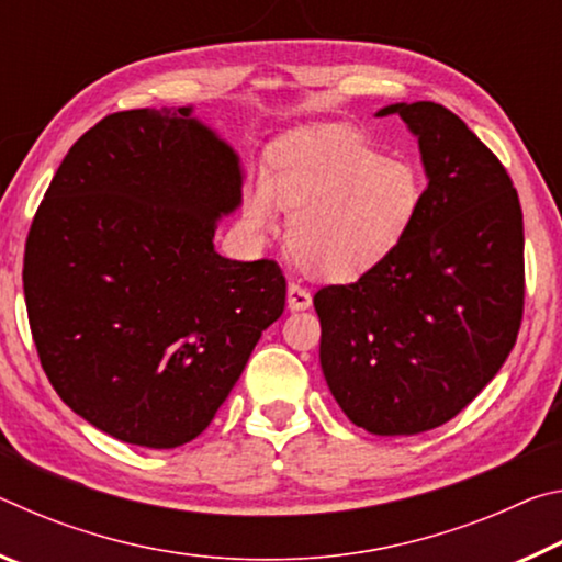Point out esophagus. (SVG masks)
<instances>
[{
  "instance_id": "esophagus-1",
  "label": "esophagus",
  "mask_w": 562,
  "mask_h": 562,
  "mask_svg": "<svg viewBox=\"0 0 562 562\" xmlns=\"http://www.w3.org/2000/svg\"><path fill=\"white\" fill-rule=\"evenodd\" d=\"M310 304H312V294L304 288H300V284L290 282L288 284V307L292 312H302V310H307Z\"/></svg>"
}]
</instances>
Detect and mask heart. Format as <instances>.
<instances>
[{
    "label": "heart",
    "instance_id": "heart-1",
    "mask_svg": "<svg viewBox=\"0 0 562 562\" xmlns=\"http://www.w3.org/2000/svg\"><path fill=\"white\" fill-rule=\"evenodd\" d=\"M424 205L416 170L339 128L302 131L270 150L243 203L245 231L265 240L292 211L294 262L325 280H355L398 250Z\"/></svg>",
    "mask_w": 562,
    "mask_h": 562
}]
</instances>
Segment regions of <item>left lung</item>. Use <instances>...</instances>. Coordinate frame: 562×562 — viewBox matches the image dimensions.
<instances>
[{
	"instance_id": "8db88e82",
	"label": "left lung",
	"mask_w": 562,
	"mask_h": 562,
	"mask_svg": "<svg viewBox=\"0 0 562 562\" xmlns=\"http://www.w3.org/2000/svg\"><path fill=\"white\" fill-rule=\"evenodd\" d=\"M382 116L416 138L424 205L392 258L315 294L319 364L351 424L414 436L469 406L516 345L522 213L506 168L456 113L416 101Z\"/></svg>"
}]
</instances>
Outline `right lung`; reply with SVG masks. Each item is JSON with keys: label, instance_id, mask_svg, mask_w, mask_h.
Masks as SVG:
<instances>
[{"label": "right lung", "instance_id": "right-lung-1", "mask_svg": "<svg viewBox=\"0 0 562 562\" xmlns=\"http://www.w3.org/2000/svg\"><path fill=\"white\" fill-rule=\"evenodd\" d=\"M243 178L193 106L111 113L52 178L24 252L34 345L61 402L113 439L193 441L284 312L278 265L213 245Z\"/></svg>", "mask_w": 562, "mask_h": 562}]
</instances>
